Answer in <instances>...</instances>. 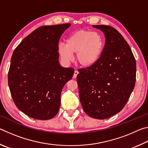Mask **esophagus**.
Here are the masks:
<instances>
[{
    "label": "esophagus",
    "instance_id": "1",
    "mask_svg": "<svg viewBox=\"0 0 148 148\" xmlns=\"http://www.w3.org/2000/svg\"><path fill=\"white\" fill-rule=\"evenodd\" d=\"M78 73H79V72H77V71H74V75H73V77H74V78H76V77L77 76V74H78Z\"/></svg>",
    "mask_w": 148,
    "mask_h": 148
}]
</instances>
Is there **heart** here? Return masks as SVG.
Here are the masks:
<instances>
[{
	"label": "heart",
	"instance_id": "b5f03b06",
	"mask_svg": "<svg viewBox=\"0 0 148 148\" xmlns=\"http://www.w3.org/2000/svg\"><path fill=\"white\" fill-rule=\"evenodd\" d=\"M104 47V38L101 34L88 30H79L71 34L66 44L61 42L57 52L62 61L69 62L76 53V61L79 66L89 68L99 61Z\"/></svg>",
	"mask_w": 148,
	"mask_h": 148
}]
</instances>
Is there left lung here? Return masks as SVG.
<instances>
[{
    "label": "left lung",
    "mask_w": 148,
    "mask_h": 148,
    "mask_svg": "<svg viewBox=\"0 0 148 148\" xmlns=\"http://www.w3.org/2000/svg\"><path fill=\"white\" fill-rule=\"evenodd\" d=\"M103 32L105 46L99 61L79 69V100L92 118L107 119L119 113L128 101L136 82V65L131 47L113 27L92 25Z\"/></svg>",
    "instance_id": "obj_1"
}]
</instances>
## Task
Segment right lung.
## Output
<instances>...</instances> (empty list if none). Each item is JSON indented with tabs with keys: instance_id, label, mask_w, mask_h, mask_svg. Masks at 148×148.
<instances>
[{
	"instance_id": "1",
	"label": "right lung",
	"mask_w": 148,
	"mask_h": 148,
	"mask_svg": "<svg viewBox=\"0 0 148 148\" xmlns=\"http://www.w3.org/2000/svg\"><path fill=\"white\" fill-rule=\"evenodd\" d=\"M71 23L40 27L15 49L8 86L15 104L33 119L47 120L58 113L61 93L74 73L59 62V39Z\"/></svg>"
}]
</instances>
